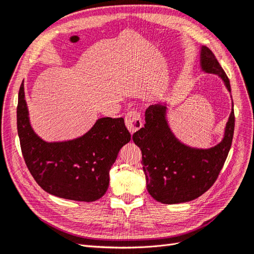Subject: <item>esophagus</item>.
I'll list each match as a JSON object with an SVG mask.
<instances>
[{"mask_svg": "<svg viewBox=\"0 0 254 254\" xmlns=\"http://www.w3.org/2000/svg\"><path fill=\"white\" fill-rule=\"evenodd\" d=\"M125 124L130 133H134L137 130H139V129L142 127V121L141 116H140V113L136 111L127 113V115L125 116Z\"/></svg>", "mask_w": 254, "mask_h": 254, "instance_id": "obj_1", "label": "esophagus"}]
</instances>
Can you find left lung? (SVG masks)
Segmentation results:
<instances>
[{
    "mask_svg": "<svg viewBox=\"0 0 254 254\" xmlns=\"http://www.w3.org/2000/svg\"><path fill=\"white\" fill-rule=\"evenodd\" d=\"M200 67L206 74L221 78L230 93L229 79L212 51L204 46L200 47ZM167 106L164 102L150 105L144 126L132 134V140L141 149L149 193L161 203L176 204L199 198L215 183L232 146L235 115L232 104L222 141L200 149L175 136L168 125Z\"/></svg>",
    "mask_w": 254,
    "mask_h": 254,
    "instance_id": "1",
    "label": "left lung"
}]
</instances>
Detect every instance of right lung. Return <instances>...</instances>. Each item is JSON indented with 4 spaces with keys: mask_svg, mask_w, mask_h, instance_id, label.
<instances>
[{
    "mask_svg": "<svg viewBox=\"0 0 254 254\" xmlns=\"http://www.w3.org/2000/svg\"><path fill=\"white\" fill-rule=\"evenodd\" d=\"M17 130L22 156L37 184L50 194L83 202L104 195L111 167L131 139L123 117H102L80 137L44 141L31 127L24 81L18 93Z\"/></svg>",
    "mask_w": 254,
    "mask_h": 254,
    "instance_id": "1",
    "label": "right lung"
}]
</instances>
